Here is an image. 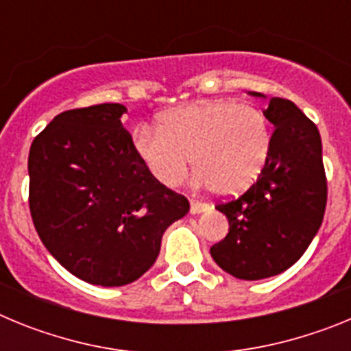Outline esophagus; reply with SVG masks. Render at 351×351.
I'll use <instances>...</instances> for the list:
<instances>
[{"instance_id": "34e87169", "label": "esophagus", "mask_w": 351, "mask_h": 351, "mask_svg": "<svg viewBox=\"0 0 351 351\" xmlns=\"http://www.w3.org/2000/svg\"><path fill=\"white\" fill-rule=\"evenodd\" d=\"M206 209H207V204L198 202V200H195V198H191V202H190V210H191V214L204 213V210H206Z\"/></svg>"}]
</instances>
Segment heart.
<instances>
[{
  "mask_svg": "<svg viewBox=\"0 0 351 351\" xmlns=\"http://www.w3.org/2000/svg\"><path fill=\"white\" fill-rule=\"evenodd\" d=\"M133 144L160 184H181L191 158L198 184L234 195L253 184L267 165L272 132L255 105L207 100L163 114L158 130L142 126Z\"/></svg>",
  "mask_w": 351,
  "mask_h": 351,
  "instance_id": "heart-1",
  "label": "heart"
}]
</instances>
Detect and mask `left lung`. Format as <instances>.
<instances>
[{
	"mask_svg": "<svg viewBox=\"0 0 351 351\" xmlns=\"http://www.w3.org/2000/svg\"><path fill=\"white\" fill-rule=\"evenodd\" d=\"M263 114L274 125L267 165L241 197L216 204L230 228L210 247L223 271L246 281L291 267L311 244L327 206L322 138L315 123L285 98H271Z\"/></svg>",
	"mask_w": 351,
	"mask_h": 351,
	"instance_id": "1",
	"label": "left lung"
}]
</instances>
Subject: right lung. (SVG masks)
I'll use <instances>...</instances> for the list:
<instances>
[{
	"mask_svg": "<svg viewBox=\"0 0 351 351\" xmlns=\"http://www.w3.org/2000/svg\"><path fill=\"white\" fill-rule=\"evenodd\" d=\"M126 107L61 112L27 158L29 210L43 246L79 280L123 287L158 258L163 232L190 210L151 176L121 123Z\"/></svg>",
	"mask_w": 351,
	"mask_h": 351,
	"instance_id": "1",
	"label": "right lung"
}]
</instances>
